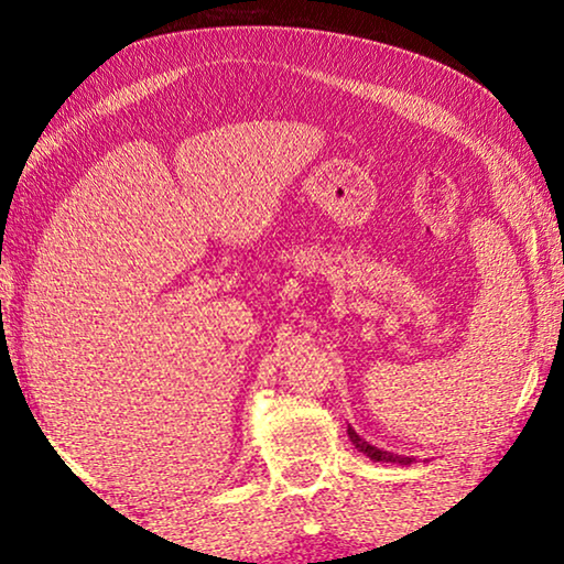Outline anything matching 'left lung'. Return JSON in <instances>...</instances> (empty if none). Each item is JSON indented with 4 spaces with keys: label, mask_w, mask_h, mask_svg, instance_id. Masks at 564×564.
Returning <instances> with one entry per match:
<instances>
[{
    "label": "left lung",
    "mask_w": 564,
    "mask_h": 564,
    "mask_svg": "<svg viewBox=\"0 0 564 564\" xmlns=\"http://www.w3.org/2000/svg\"><path fill=\"white\" fill-rule=\"evenodd\" d=\"M346 434H349V438H351V444L357 446V449L361 452V454H367L369 459H375V462H392V465H413V457H405V454H392V452H384V449H377V446H372L369 442H365V438H361L357 431H354L351 426L346 429Z\"/></svg>",
    "instance_id": "obj_1"
}]
</instances>
